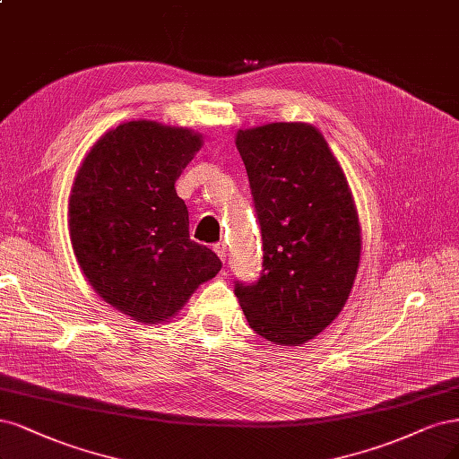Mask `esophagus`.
<instances>
[{"mask_svg": "<svg viewBox=\"0 0 459 459\" xmlns=\"http://www.w3.org/2000/svg\"><path fill=\"white\" fill-rule=\"evenodd\" d=\"M212 248H214V252L218 255V258L222 260V262H226V256H228V247H226V243L220 241V243L212 245Z\"/></svg>", "mask_w": 459, "mask_h": 459, "instance_id": "obj_1", "label": "esophagus"}]
</instances>
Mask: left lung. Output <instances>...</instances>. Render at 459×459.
<instances>
[{
  "instance_id": "8db88e82",
  "label": "left lung",
  "mask_w": 459,
  "mask_h": 459,
  "mask_svg": "<svg viewBox=\"0 0 459 459\" xmlns=\"http://www.w3.org/2000/svg\"><path fill=\"white\" fill-rule=\"evenodd\" d=\"M262 231L255 282L235 281L250 328L279 345L317 336L338 317L360 258V226L343 170L306 123L237 133Z\"/></svg>"
}]
</instances>
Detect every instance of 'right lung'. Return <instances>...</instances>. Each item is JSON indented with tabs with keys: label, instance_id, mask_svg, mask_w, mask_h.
<instances>
[{
	"label": "right lung",
	"instance_id": "1",
	"mask_svg": "<svg viewBox=\"0 0 459 459\" xmlns=\"http://www.w3.org/2000/svg\"><path fill=\"white\" fill-rule=\"evenodd\" d=\"M201 136L155 121L108 131L87 153L70 195V237L91 287L138 323L175 315L222 262L189 239L175 182Z\"/></svg>",
	"mask_w": 459,
	"mask_h": 459
}]
</instances>
